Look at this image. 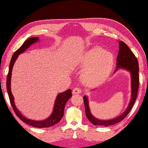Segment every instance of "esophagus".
Segmentation results:
<instances>
[{
	"label": "esophagus",
	"mask_w": 148,
	"mask_h": 148,
	"mask_svg": "<svg viewBox=\"0 0 148 148\" xmlns=\"http://www.w3.org/2000/svg\"><path fill=\"white\" fill-rule=\"evenodd\" d=\"M72 93L73 95H77V94H80L82 93V91H81V89H79L78 88H75L73 89V91Z\"/></svg>",
	"instance_id": "34e87169"
}]
</instances>
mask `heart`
<instances>
[{
  "instance_id": "obj_1",
  "label": "heart",
  "mask_w": 148,
  "mask_h": 148,
  "mask_svg": "<svg viewBox=\"0 0 148 148\" xmlns=\"http://www.w3.org/2000/svg\"><path fill=\"white\" fill-rule=\"evenodd\" d=\"M114 56L99 46L85 52L79 58L78 68L83 69L81 74L83 83L89 86H96L109 77L113 68Z\"/></svg>"
}]
</instances>
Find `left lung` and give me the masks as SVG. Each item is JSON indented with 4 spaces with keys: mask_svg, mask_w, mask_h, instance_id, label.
I'll list each match as a JSON object with an SVG mask.
<instances>
[{
    "mask_svg": "<svg viewBox=\"0 0 148 148\" xmlns=\"http://www.w3.org/2000/svg\"><path fill=\"white\" fill-rule=\"evenodd\" d=\"M119 51L117 58L116 69L114 71L115 73L119 69L126 70L129 71L131 76V99L127 109L123 113L117 117L109 119L101 120L94 117L91 112L89 106V100L87 96H84L83 100L85 107V113L88 119L93 125H100V126L108 127L120 122L121 120L126 117V116L130 112L133 104L136 99L137 93L139 87V65L135 56L133 52L129 49L127 45L123 41H119Z\"/></svg>",
    "mask_w": 148,
    "mask_h": 148,
    "instance_id": "8db88e82",
    "label": "left lung"
}]
</instances>
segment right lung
Segmentation results:
<instances>
[{
	"instance_id": "add662e5",
	"label": "right lung",
	"mask_w": 148,
	"mask_h": 148,
	"mask_svg": "<svg viewBox=\"0 0 148 148\" xmlns=\"http://www.w3.org/2000/svg\"><path fill=\"white\" fill-rule=\"evenodd\" d=\"M39 41V40L38 37L30 38L26 40L23 44V45L13 53V55L12 57V59L10 60L9 70H8V73L7 77V90L8 96H9L11 105L13 107V110L15 112V113L17 115V117H18V118L20 119L23 122L27 123L28 125H31V126L36 128H47L49 127L53 126V125H54L58 122H60V120L64 116V108L66 103L70 98H71V96H72V94H71V90L70 89H67L66 91L63 92L58 94V95L56 97V99L54 103V106H53V111L51 115L46 119H44L42 120H33L31 119L26 118L20 112V110H18V109H17V107L15 104L14 97H13L11 91V77L13 66L15 64L16 60L17 59V58L18 57V56L20 53L24 52L30 46Z\"/></svg>"
}]
</instances>
